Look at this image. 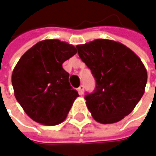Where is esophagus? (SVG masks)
I'll use <instances>...</instances> for the list:
<instances>
[{
    "label": "esophagus",
    "instance_id": "1",
    "mask_svg": "<svg viewBox=\"0 0 156 156\" xmlns=\"http://www.w3.org/2000/svg\"><path fill=\"white\" fill-rule=\"evenodd\" d=\"M78 94H79L80 95H82V94H84V86H80L78 88Z\"/></svg>",
    "mask_w": 156,
    "mask_h": 156
}]
</instances>
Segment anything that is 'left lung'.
I'll use <instances>...</instances> for the list:
<instances>
[{"label": "left lung", "instance_id": "obj_1", "mask_svg": "<svg viewBox=\"0 0 156 156\" xmlns=\"http://www.w3.org/2000/svg\"><path fill=\"white\" fill-rule=\"evenodd\" d=\"M77 49L95 78L94 92L85 96L93 118L115 123L129 115L145 93L147 72L140 58L126 45L95 39Z\"/></svg>", "mask_w": 156, "mask_h": 156}]
</instances>
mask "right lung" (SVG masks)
I'll return each mask as SVG.
<instances>
[{"instance_id":"1","label":"right lung","mask_w":156,"mask_h":156,"mask_svg":"<svg viewBox=\"0 0 156 156\" xmlns=\"http://www.w3.org/2000/svg\"><path fill=\"white\" fill-rule=\"evenodd\" d=\"M77 53L72 44L58 39L38 42L15 66L11 82L25 112L36 122L54 126L67 117L78 96L62 63Z\"/></svg>"}]
</instances>
